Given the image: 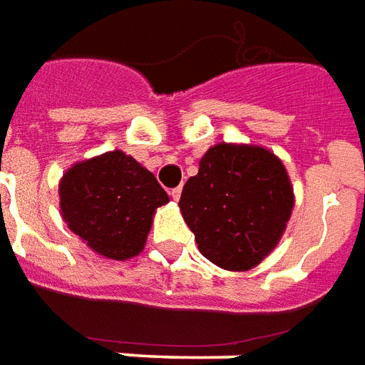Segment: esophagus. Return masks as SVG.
I'll return each mask as SVG.
<instances>
[{
    "mask_svg": "<svg viewBox=\"0 0 365 365\" xmlns=\"http://www.w3.org/2000/svg\"><path fill=\"white\" fill-rule=\"evenodd\" d=\"M180 195H182V188L180 187L170 188V196H173V200H178V198H180Z\"/></svg>",
    "mask_w": 365,
    "mask_h": 365,
    "instance_id": "obj_1",
    "label": "esophagus"
}]
</instances>
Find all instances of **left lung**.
I'll list each match as a JSON object with an SVG mask.
<instances>
[{
	"label": "left lung",
	"mask_w": 365,
	"mask_h": 365,
	"mask_svg": "<svg viewBox=\"0 0 365 365\" xmlns=\"http://www.w3.org/2000/svg\"><path fill=\"white\" fill-rule=\"evenodd\" d=\"M283 163L263 147H210L180 195V210L206 259L228 271L255 267L277 245L293 210Z\"/></svg>",
	"instance_id": "obj_1"
}]
</instances>
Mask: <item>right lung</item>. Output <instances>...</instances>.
I'll return each instance as SVG.
<instances>
[{
	"mask_svg": "<svg viewBox=\"0 0 365 365\" xmlns=\"http://www.w3.org/2000/svg\"><path fill=\"white\" fill-rule=\"evenodd\" d=\"M58 195L68 228L118 261L143 250L155 210L169 202L153 173L118 149L76 163L64 173Z\"/></svg>",
	"mask_w": 365,
	"mask_h": 365,
	"instance_id": "obj_1",
	"label": "right lung"
}]
</instances>
